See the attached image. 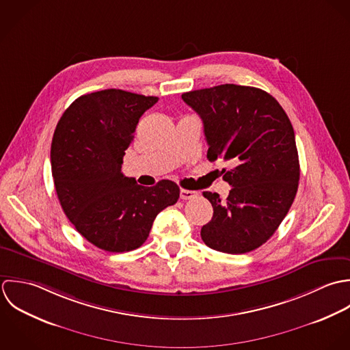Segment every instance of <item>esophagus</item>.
<instances>
[{
  "mask_svg": "<svg viewBox=\"0 0 350 350\" xmlns=\"http://www.w3.org/2000/svg\"><path fill=\"white\" fill-rule=\"evenodd\" d=\"M199 193L196 191H188V189H181L180 191V198L183 200H189V199H196Z\"/></svg>",
  "mask_w": 350,
  "mask_h": 350,
  "instance_id": "34e87169",
  "label": "esophagus"
}]
</instances>
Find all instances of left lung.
<instances>
[{"label": "left lung", "mask_w": 350, "mask_h": 350, "mask_svg": "<svg viewBox=\"0 0 350 350\" xmlns=\"http://www.w3.org/2000/svg\"><path fill=\"white\" fill-rule=\"evenodd\" d=\"M181 97L203 120L207 158L235 163L221 170L232 187L226 200L203 192L213 215L202 227V239L228 254L252 252L275 234L297 192L292 124L275 97L253 86L224 83Z\"/></svg>", "instance_id": "left-lung-1"}]
</instances>
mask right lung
Here are the masks:
<instances>
[{
	"mask_svg": "<svg viewBox=\"0 0 350 350\" xmlns=\"http://www.w3.org/2000/svg\"><path fill=\"white\" fill-rule=\"evenodd\" d=\"M157 101L105 89L78 97L57 124L51 169L59 203L75 230L105 252L138 249L155 216L180 198L173 181L146 188L122 173L140 116Z\"/></svg>",
	"mask_w": 350,
	"mask_h": 350,
	"instance_id": "add662e5",
	"label": "right lung"
}]
</instances>
